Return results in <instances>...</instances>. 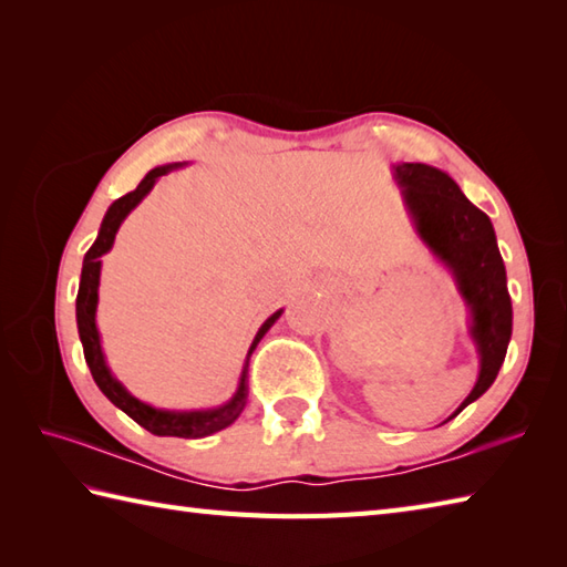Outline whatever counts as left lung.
I'll use <instances>...</instances> for the list:
<instances>
[{"mask_svg": "<svg viewBox=\"0 0 567 567\" xmlns=\"http://www.w3.org/2000/svg\"><path fill=\"white\" fill-rule=\"evenodd\" d=\"M392 177L419 238L453 275L470 315L467 333L477 348L480 375L463 404L445 419L451 421L489 390L507 355L512 339L507 270L489 216L463 195L449 173L424 163H396Z\"/></svg>", "mask_w": 567, "mask_h": 567, "instance_id": "1", "label": "left lung"}]
</instances>
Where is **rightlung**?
Masks as SVG:
<instances>
[{"mask_svg":"<svg viewBox=\"0 0 567 567\" xmlns=\"http://www.w3.org/2000/svg\"><path fill=\"white\" fill-rule=\"evenodd\" d=\"M185 163H171V165H158L141 179V185L128 192V195L118 197L110 209H106L97 240H94L92 248L84 252L82 260V275H80V290H78V302H75V315H78V331H80V341H82V351L84 360H87L90 372L97 388L104 392L106 400H110L114 406L122 409L124 414L141 424L146 431L155 433V436H177V439H204L212 436V433L221 431L226 426H231L234 421L244 412V406L248 402V360L250 353L256 351V346L272 323L280 319L282 309H277L272 317L262 321V327L258 329L256 339H252L248 355H246V365L244 372H240L238 388L234 392L231 400L221 406H212V409H192V412H175V409H155L146 402H141L138 396L131 394L122 382H118L110 365H106V358L102 351V339H100V329H97V302H100V275H102V256L110 252L114 246V238L118 226L124 224L126 216L134 212L141 199L148 195L153 185L158 183V177L177 171Z\"/></svg>","mask_w":567,"mask_h":567,"instance_id":"1","label":"right lung"}]
</instances>
